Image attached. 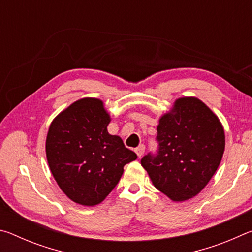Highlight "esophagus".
I'll return each instance as SVG.
<instances>
[{"mask_svg":"<svg viewBox=\"0 0 252 252\" xmlns=\"http://www.w3.org/2000/svg\"><path fill=\"white\" fill-rule=\"evenodd\" d=\"M144 150H146V147H144L143 144H140V146H139L138 148H136L134 151H135L136 155H138V157L140 158V157H141V156L143 155V153H144Z\"/></svg>","mask_w":252,"mask_h":252,"instance_id":"obj_1","label":"esophagus"}]
</instances>
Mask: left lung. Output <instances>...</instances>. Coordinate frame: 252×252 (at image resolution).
I'll return each instance as SVG.
<instances>
[{
	"instance_id": "left-lung-1",
	"label": "left lung",
	"mask_w": 252,
	"mask_h": 252,
	"mask_svg": "<svg viewBox=\"0 0 252 252\" xmlns=\"http://www.w3.org/2000/svg\"><path fill=\"white\" fill-rule=\"evenodd\" d=\"M157 155L141 159L158 190L173 201L197 195L218 169L224 152V130L201 100L180 97L157 127Z\"/></svg>"
}]
</instances>
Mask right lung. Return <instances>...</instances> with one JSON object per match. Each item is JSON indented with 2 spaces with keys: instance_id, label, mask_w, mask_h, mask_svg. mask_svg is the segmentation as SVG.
Returning a JSON list of instances; mask_svg holds the SVG:
<instances>
[{
  "instance_id": "obj_1",
  "label": "right lung",
  "mask_w": 252,
  "mask_h": 252,
  "mask_svg": "<svg viewBox=\"0 0 252 252\" xmlns=\"http://www.w3.org/2000/svg\"><path fill=\"white\" fill-rule=\"evenodd\" d=\"M110 114L94 97L75 101L49 127L45 152L55 181L75 203H101L118 185L123 167L136 155L111 135Z\"/></svg>"
}]
</instances>
